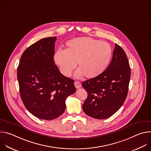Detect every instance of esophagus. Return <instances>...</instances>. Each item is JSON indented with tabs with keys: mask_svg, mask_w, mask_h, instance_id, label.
<instances>
[{
	"mask_svg": "<svg viewBox=\"0 0 151 151\" xmlns=\"http://www.w3.org/2000/svg\"><path fill=\"white\" fill-rule=\"evenodd\" d=\"M74 84H75V86L76 88H77V89L80 88L81 87V83L79 82H75L74 83Z\"/></svg>",
	"mask_w": 151,
	"mask_h": 151,
	"instance_id": "obj_1",
	"label": "esophagus"
}]
</instances>
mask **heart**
<instances>
[{
  "mask_svg": "<svg viewBox=\"0 0 151 151\" xmlns=\"http://www.w3.org/2000/svg\"><path fill=\"white\" fill-rule=\"evenodd\" d=\"M112 55V48L108 43L83 37L68 41L66 48L57 50L53 60L64 76H70L77 63L79 70L75 76L79 78L85 75L86 78L92 79L105 71Z\"/></svg>",
  "mask_w": 151,
  "mask_h": 151,
  "instance_id": "1",
  "label": "heart"
}]
</instances>
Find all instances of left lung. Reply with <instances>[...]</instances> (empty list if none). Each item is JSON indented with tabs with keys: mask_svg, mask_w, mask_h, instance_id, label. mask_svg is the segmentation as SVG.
Wrapping results in <instances>:
<instances>
[{
	"mask_svg": "<svg viewBox=\"0 0 151 151\" xmlns=\"http://www.w3.org/2000/svg\"><path fill=\"white\" fill-rule=\"evenodd\" d=\"M130 75L126 54L115 44L111 62L105 71L82 83L88 94L82 105L83 112L99 119L107 118L116 113L127 97Z\"/></svg>",
	"mask_w": 151,
	"mask_h": 151,
	"instance_id": "obj_1",
	"label": "left lung"
}]
</instances>
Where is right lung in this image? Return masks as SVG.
<instances>
[{
	"label": "right lung",
	"instance_id": "obj_1",
	"mask_svg": "<svg viewBox=\"0 0 151 151\" xmlns=\"http://www.w3.org/2000/svg\"><path fill=\"white\" fill-rule=\"evenodd\" d=\"M56 37L44 38L23 53L17 69L21 98L37 118L52 120L66 109L65 101L76 91L74 81L64 76L54 64Z\"/></svg>",
	"mask_w": 151,
	"mask_h": 151
}]
</instances>
